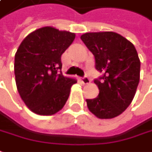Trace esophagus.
Returning a JSON list of instances; mask_svg holds the SVG:
<instances>
[{"mask_svg":"<svg viewBox=\"0 0 152 152\" xmlns=\"http://www.w3.org/2000/svg\"><path fill=\"white\" fill-rule=\"evenodd\" d=\"M80 81H81V83L84 85L86 84H89L90 82H91V80H90L89 78L87 77V76H84V77H81L80 79Z\"/></svg>","mask_w":152,"mask_h":152,"instance_id":"obj_1","label":"esophagus"}]
</instances>
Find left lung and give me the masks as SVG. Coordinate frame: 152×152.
<instances>
[{"mask_svg":"<svg viewBox=\"0 0 152 152\" xmlns=\"http://www.w3.org/2000/svg\"><path fill=\"white\" fill-rule=\"evenodd\" d=\"M95 56V67L103 75L94 82L99 95L86 99L88 109L100 119L121 115L132 103L140 80L141 61L135 46L112 31L85 33L80 37Z\"/></svg>","mask_w":152,"mask_h":152,"instance_id":"8db88e82","label":"left lung"}]
</instances>
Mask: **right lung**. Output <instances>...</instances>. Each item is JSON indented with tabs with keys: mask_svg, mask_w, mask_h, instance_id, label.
Returning a JSON list of instances; mask_svg holds the SVG:
<instances>
[{
	"mask_svg": "<svg viewBox=\"0 0 152 152\" xmlns=\"http://www.w3.org/2000/svg\"><path fill=\"white\" fill-rule=\"evenodd\" d=\"M75 37V33L46 26L29 34L18 47L14 64L16 87L34 113L53 115L65 106L76 80L63 76L61 57Z\"/></svg>",
	"mask_w": 152,
	"mask_h": 152,
	"instance_id": "1",
	"label": "right lung"
}]
</instances>
